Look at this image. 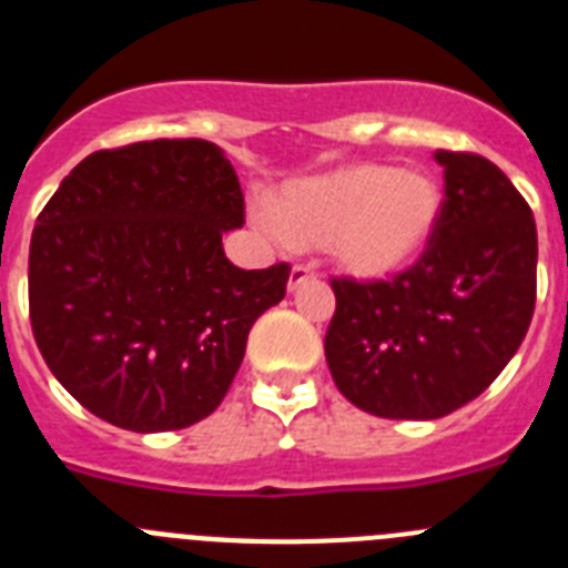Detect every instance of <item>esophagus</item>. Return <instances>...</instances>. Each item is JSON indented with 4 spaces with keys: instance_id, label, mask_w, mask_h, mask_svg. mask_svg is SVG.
Instances as JSON below:
<instances>
[{
    "instance_id": "34e87169",
    "label": "esophagus",
    "mask_w": 568,
    "mask_h": 568,
    "mask_svg": "<svg viewBox=\"0 0 568 568\" xmlns=\"http://www.w3.org/2000/svg\"><path fill=\"white\" fill-rule=\"evenodd\" d=\"M310 278H315V273L310 267H304V264H295L293 270H290V281H287V290L290 293H295V290L301 287V284H307Z\"/></svg>"
}]
</instances>
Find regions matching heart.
<instances>
[{
    "label": "heart",
    "mask_w": 568,
    "mask_h": 568,
    "mask_svg": "<svg viewBox=\"0 0 568 568\" xmlns=\"http://www.w3.org/2000/svg\"><path fill=\"white\" fill-rule=\"evenodd\" d=\"M444 215L429 173L358 162L281 184L267 222L293 250H327L349 278L384 281L426 253Z\"/></svg>",
    "instance_id": "heart-1"
}]
</instances>
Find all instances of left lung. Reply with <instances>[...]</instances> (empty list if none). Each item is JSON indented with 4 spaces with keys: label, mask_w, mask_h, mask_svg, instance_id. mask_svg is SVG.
Returning <instances> with one entry per match:
<instances>
[{
    "label": "left lung",
    "mask_w": 568,
    "mask_h": 568,
    "mask_svg": "<svg viewBox=\"0 0 568 568\" xmlns=\"http://www.w3.org/2000/svg\"><path fill=\"white\" fill-rule=\"evenodd\" d=\"M444 215L389 281L333 278L324 353L346 400L378 418L435 420L478 398L535 313L538 230L524 195L475 153L438 150Z\"/></svg>",
    "instance_id": "left-lung-1"
}]
</instances>
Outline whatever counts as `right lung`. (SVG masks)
I'll return each instance as SVG.
<instances>
[{"label": "right lung", "mask_w": 568, "mask_h": 568, "mask_svg": "<svg viewBox=\"0 0 568 568\" xmlns=\"http://www.w3.org/2000/svg\"><path fill=\"white\" fill-rule=\"evenodd\" d=\"M241 224L239 175L204 139L99 150L64 175L30 239V327L84 409L168 433L222 404L290 278L230 264L222 235Z\"/></svg>", "instance_id": "obj_1"}]
</instances>
